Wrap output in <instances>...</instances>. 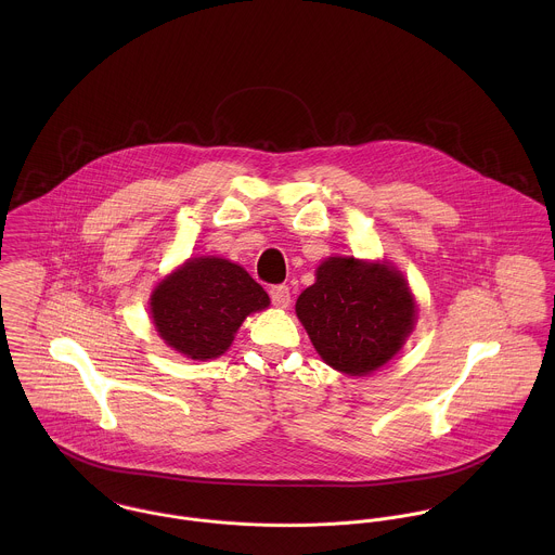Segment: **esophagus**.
I'll use <instances>...</instances> for the list:
<instances>
[{
    "label": "esophagus",
    "instance_id": "obj_1",
    "mask_svg": "<svg viewBox=\"0 0 555 555\" xmlns=\"http://www.w3.org/2000/svg\"><path fill=\"white\" fill-rule=\"evenodd\" d=\"M269 297H271V301H273L275 308H288V306H291V291H288V286H284V284L271 286V288H269Z\"/></svg>",
    "mask_w": 555,
    "mask_h": 555
}]
</instances>
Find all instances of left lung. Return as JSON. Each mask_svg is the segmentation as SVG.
<instances>
[{"mask_svg": "<svg viewBox=\"0 0 555 555\" xmlns=\"http://www.w3.org/2000/svg\"><path fill=\"white\" fill-rule=\"evenodd\" d=\"M318 354L333 370L367 376L389 363L416 322V304L389 262L331 256L295 306Z\"/></svg>", "mask_w": 555, "mask_h": 555, "instance_id": "left-lung-1", "label": "left lung"}]
</instances>
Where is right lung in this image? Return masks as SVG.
Listing matches in <instances>:
<instances>
[{"label":"right lung","instance_id":"right-lung-1","mask_svg":"<svg viewBox=\"0 0 555 555\" xmlns=\"http://www.w3.org/2000/svg\"><path fill=\"white\" fill-rule=\"evenodd\" d=\"M269 295L235 262L190 258L152 293L150 312L159 337L194 361L224 354L243 320L269 308Z\"/></svg>","mask_w":555,"mask_h":555}]
</instances>
